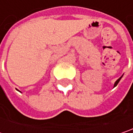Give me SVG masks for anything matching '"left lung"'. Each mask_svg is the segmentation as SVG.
<instances>
[{"instance_id":"left-lung-1","label":"left lung","mask_w":133,"mask_h":133,"mask_svg":"<svg viewBox=\"0 0 133 133\" xmlns=\"http://www.w3.org/2000/svg\"><path fill=\"white\" fill-rule=\"evenodd\" d=\"M122 77H123V76H120V77L118 79H117V80L115 82V83H114V87H116V86L117 85V84L119 83V80L121 79V78H122Z\"/></svg>"}]
</instances>
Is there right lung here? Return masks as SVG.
<instances>
[{
    "mask_svg": "<svg viewBox=\"0 0 133 133\" xmlns=\"http://www.w3.org/2000/svg\"><path fill=\"white\" fill-rule=\"evenodd\" d=\"M16 90H17V89H16ZM17 91H19V90H17Z\"/></svg>",
    "mask_w": 133,
    "mask_h": 133,
    "instance_id": "obj_1",
    "label": "right lung"
}]
</instances>
